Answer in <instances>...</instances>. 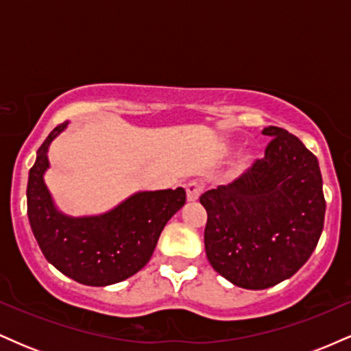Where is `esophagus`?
<instances>
[{
  "instance_id": "obj_1",
  "label": "esophagus",
  "mask_w": 351,
  "mask_h": 351,
  "mask_svg": "<svg viewBox=\"0 0 351 351\" xmlns=\"http://www.w3.org/2000/svg\"><path fill=\"white\" fill-rule=\"evenodd\" d=\"M201 193H203V184H201L199 181H189L186 184L188 201H196L199 198Z\"/></svg>"
}]
</instances>
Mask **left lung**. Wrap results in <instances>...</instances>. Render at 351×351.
Masks as SVG:
<instances>
[{
    "instance_id": "obj_1",
    "label": "left lung",
    "mask_w": 351,
    "mask_h": 351,
    "mask_svg": "<svg viewBox=\"0 0 351 351\" xmlns=\"http://www.w3.org/2000/svg\"><path fill=\"white\" fill-rule=\"evenodd\" d=\"M263 160L232 183L203 193L204 249L217 274L249 291L289 279L308 261L324 229L325 198L318 160L279 127Z\"/></svg>"
}]
</instances>
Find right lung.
Wrapping results in <instances>:
<instances>
[{
  "label": "right lung",
  "mask_w": 351,
  "mask_h": 351,
  "mask_svg": "<svg viewBox=\"0 0 351 351\" xmlns=\"http://www.w3.org/2000/svg\"><path fill=\"white\" fill-rule=\"evenodd\" d=\"M67 125L56 127L39 147L27 180V217L47 263L79 284L106 287L147 265L165 224L183 208L186 191H138L102 215H66L56 206L44 175L51 143Z\"/></svg>",
  "instance_id": "1"
}]
</instances>
